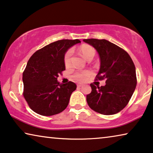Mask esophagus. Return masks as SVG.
I'll return each instance as SVG.
<instances>
[{"instance_id":"1","label":"esophagus","mask_w":153,"mask_h":153,"mask_svg":"<svg viewBox=\"0 0 153 153\" xmlns=\"http://www.w3.org/2000/svg\"><path fill=\"white\" fill-rule=\"evenodd\" d=\"M83 86V85H82V84H78L77 85V87H82Z\"/></svg>"}]
</instances>
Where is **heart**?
Returning a JSON list of instances; mask_svg holds the SVG:
<instances>
[{"label":"heart","mask_w":153,"mask_h":153,"mask_svg":"<svg viewBox=\"0 0 153 153\" xmlns=\"http://www.w3.org/2000/svg\"><path fill=\"white\" fill-rule=\"evenodd\" d=\"M79 52L82 56L87 59L89 60L93 59L94 56L96 55V51L93 47L89 45H82L79 47L78 49ZM72 51L68 50L65 53L64 57V64L66 67H68L71 65V58L72 55ZM91 76V72L90 71H77L74 75V78L76 81L78 82H85Z\"/></svg>","instance_id":"1"}]
</instances>
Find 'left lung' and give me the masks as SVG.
Returning <instances> with one entry per match:
<instances>
[{
    "instance_id": "1",
    "label": "left lung",
    "mask_w": 153,
    "mask_h": 153,
    "mask_svg": "<svg viewBox=\"0 0 153 153\" xmlns=\"http://www.w3.org/2000/svg\"><path fill=\"white\" fill-rule=\"evenodd\" d=\"M84 42L97 51L100 67L96 79H105L106 85L90 86L91 92L87 95V102L96 112L104 115L114 114L128 105L137 86L135 66L128 53L106 39H88Z\"/></svg>"
}]
</instances>
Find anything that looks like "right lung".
<instances>
[{
	"label": "right lung",
	"mask_w": 153,
	"mask_h": 153,
	"mask_svg": "<svg viewBox=\"0 0 153 153\" xmlns=\"http://www.w3.org/2000/svg\"><path fill=\"white\" fill-rule=\"evenodd\" d=\"M79 39H62L36 51L23 74V96L34 112L42 116L57 114L66 108L77 86L73 82L60 84L57 77L65 70L64 57Z\"/></svg>",
	"instance_id": "obj_1"
}]
</instances>
